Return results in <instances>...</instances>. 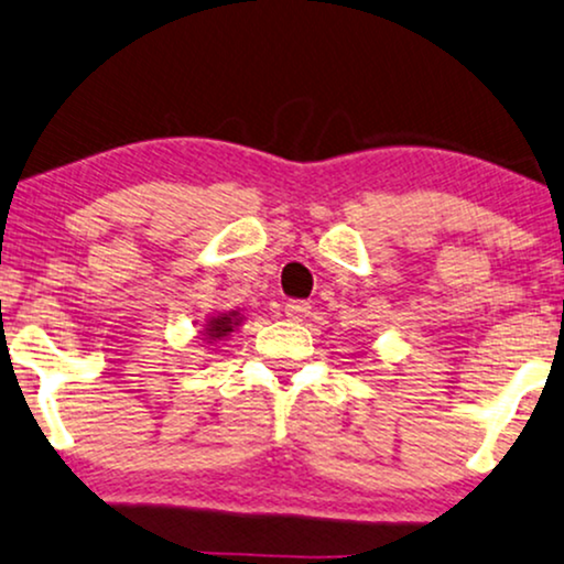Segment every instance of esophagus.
Listing matches in <instances>:
<instances>
[{
    "label": "esophagus",
    "instance_id": "obj_1",
    "mask_svg": "<svg viewBox=\"0 0 564 564\" xmlns=\"http://www.w3.org/2000/svg\"><path fill=\"white\" fill-rule=\"evenodd\" d=\"M310 310H312L310 302H289L283 312H286V317L294 319V323H302V319L310 315Z\"/></svg>",
    "mask_w": 564,
    "mask_h": 564
}]
</instances>
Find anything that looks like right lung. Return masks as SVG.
<instances>
[{
  "mask_svg": "<svg viewBox=\"0 0 564 564\" xmlns=\"http://www.w3.org/2000/svg\"><path fill=\"white\" fill-rule=\"evenodd\" d=\"M241 319L245 317H241L237 310L220 312V315L210 317L199 333L205 335V340H208V344H216V340H226V335H231L234 330H237V327L241 325Z\"/></svg>",
  "mask_w": 564,
  "mask_h": 564,
  "instance_id": "1",
  "label": "right lung"
}]
</instances>
